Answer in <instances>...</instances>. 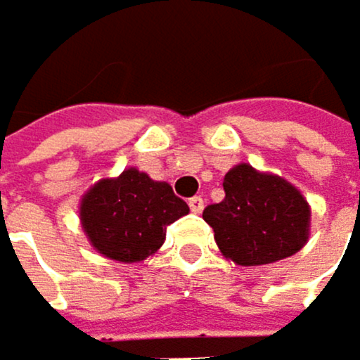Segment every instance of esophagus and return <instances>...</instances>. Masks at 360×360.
Instances as JSON below:
<instances>
[{
  "label": "esophagus",
  "mask_w": 360,
  "mask_h": 360,
  "mask_svg": "<svg viewBox=\"0 0 360 360\" xmlns=\"http://www.w3.org/2000/svg\"><path fill=\"white\" fill-rule=\"evenodd\" d=\"M188 205H190V210H192L194 214H201V212H203V198H201V196H192L190 201H188Z\"/></svg>",
  "instance_id": "obj_1"
}]
</instances>
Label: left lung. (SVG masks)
Returning a JSON list of instances; mask_svg holds the SVG:
<instances>
[{"label": "left lung", "mask_w": 360, "mask_h": 360, "mask_svg": "<svg viewBox=\"0 0 360 360\" xmlns=\"http://www.w3.org/2000/svg\"><path fill=\"white\" fill-rule=\"evenodd\" d=\"M225 198L203 210L225 258L260 266L297 253L310 233V205L286 179L233 166L223 179Z\"/></svg>", "instance_id": "1"}]
</instances>
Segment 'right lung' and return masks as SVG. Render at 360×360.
<instances>
[{
  "label": "right lung",
  "mask_w": 360,
  "mask_h": 360,
  "mask_svg": "<svg viewBox=\"0 0 360 360\" xmlns=\"http://www.w3.org/2000/svg\"><path fill=\"white\" fill-rule=\"evenodd\" d=\"M190 212L166 181L127 168L115 179H100L80 201V223L89 243L105 258L141 262L166 240V227Z\"/></svg>",
  "instance_id": "1"
}]
</instances>
